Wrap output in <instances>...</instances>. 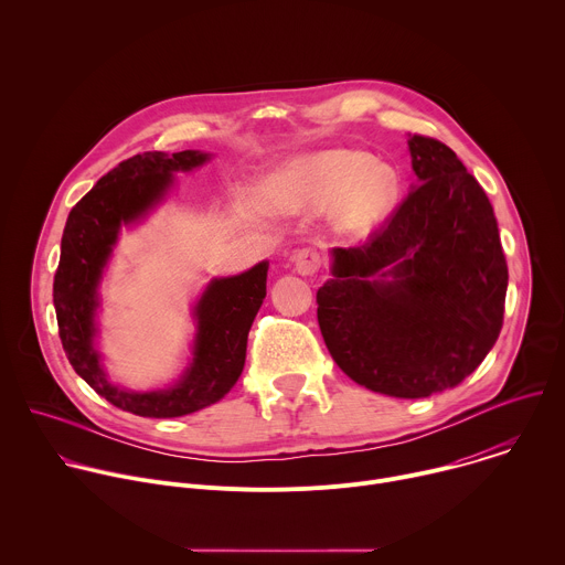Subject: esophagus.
<instances>
[{
	"label": "esophagus",
	"mask_w": 565,
	"mask_h": 565,
	"mask_svg": "<svg viewBox=\"0 0 565 565\" xmlns=\"http://www.w3.org/2000/svg\"><path fill=\"white\" fill-rule=\"evenodd\" d=\"M292 262H295V268L299 275L308 277V275H315L321 266V257L315 248H301L292 255Z\"/></svg>",
	"instance_id": "obj_1"
}]
</instances>
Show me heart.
Listing matches in <instances>:
<instances>
[{
    "label": "heart",
    "instance_id": "1",
    "mask_svg": "<svg viewBox=\"0 0 565 565\" xmlns=\"http://www.w3.org/2000/svg\"><path fill=\"white\" fill-rule=\"evenodd\" d=\"M397 179L386 166H371V156L353 149L310 153L284 172L277 190L279 205L288 210L324 212L342 232L364 234L393 207Z\"/></svg>",
    "mask_w": 565,
    "mask_h": 565
}]
</instances>
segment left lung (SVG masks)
Listing matches in <instances>:
<instances>
[{
    "instance_id": "left-lung-1",
    "label": "left lung",
    "mask_w": 565,
    "mask_h": 565,
    "mask_svg": "<svg viewBox=\"0 0 565 565\" xmlns=\"http://www.w3.org/2000/svg\"><path fill=\"white\" fill-rule=\"evenodd\" d=\"M418 185L358 248L333 250L317 321L358 384L427 397L458 386L499 340L508 264L492 203L440 140L414 134Z\"/></svg>"
}]
</instances>
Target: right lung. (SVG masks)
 I'll use <instances>...</instances> for the list:
<instances>
[{"mask_svg":"<svg viewBox=\"0 0 565 565\" xmlns=\"http://www.w3.org/2000/svg\"><path fill=\"white\" fill-rule=\"evenodd\" d=\"M201 151H145L105 174L68 212L60 264L53 279V303L62 349L98 395L114 407L142 418H179L218 402L238 380L246 364L253 321L266 297L268 264L244 275L214 279L196 303L199 333L194 360L183 380L168 391L131 393L107 382L94 351L96 286L111 255L122 223L142 216L172 183V172L205 163Z\"/></svg>","mask_w":565,"mask_h":565,"instance_id":"1","label":"right lung"}]
</instances>
